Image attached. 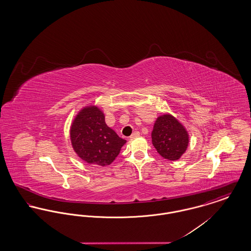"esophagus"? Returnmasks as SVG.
Returning <instances> with one entry per match:
<instances>
[{
  "label": "esophagus",
  "instance_id": "1",
  "mask_svg": "<svg viewBox=\"0 0 251 251\" xmlns=\"http://www.w3.org/2000/svg\"><path fill=\"white\" fill-rule=\"evenodd\" d=\"M139 134H140V132H139V131H134L133 133H131V135L130 136V138H131V139H132V138H135V137L139 136Z\"/></svg>",
  "mask_w": 251,
  "mask_h": 251
}]
</instances>
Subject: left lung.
<instances>
[{
    "instance_id": "1",
    "label": "left lung",
    "mask_w": 251,
    "mask_h": 251,
    "mask_svg": "<svg viewBox=\"0 0 251 251\" xmlns=\"http://www.w3.org/2000/svg\"><path fill=\"white\" fill-rule=\"evenodd\" d=\"M151 139L157 152L170 161L179 159L189 144L186 129L170 114L157 118L151 132Z\"/></svg>"
}]
</instances>
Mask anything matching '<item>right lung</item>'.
<instances>
[{
  "instance_id": "1",
  "label": "right lung",
  "mask_w": 251,
  "mask_h": 251,
  "mask_svg": "<svg viewBox=\"0 0 251 251\" xmlns=\"http://www.w3.org/2000/svg\"><path fill=\"white\" fill-rule=\"evenodd\" d=\"M70 132L74 151L90 165L109 166L126 143L108 127L103 112L95 105L84 107L77 114Z\"/></svg>"
}]
</instances>
